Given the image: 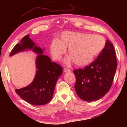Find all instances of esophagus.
<instances>
[{"label": "esophagus", "mask_w": 127, "mask_h": 127, "mask_svg": "<svg viewBox=\"0 0 127 127\" xmlns=\"http://www.w3.org/2000/svg\"><path fill=\"white\" fill-rule=\"evenodd\" d=\"M64 72H69V71H70L71 70H70V69H69V68H64Z\"/></svg>", "instance_id": "esophagus-1"}]
</instances>
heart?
I'll return each mask as SVG.
<instances>
[{"label":"heart","mask_w":127,"mask_h":127,"mask_svg":"<svg viewBox=\"0 0 127 127\" xmlns=\"http://www.w3.org/2000/svg\"><path fill=\"white\" fill-rule=\"evenodd\" d=\"M105 40L100 35H91L77 32H64L59 40L53 39L50 45V53L54 60L61 59L68 48L69 56L64 62L72 61L79 66L87 65L92 62L104 49Z\"/></svg>","instance_id":"obj_1"}]
</instances>
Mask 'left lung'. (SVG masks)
I'll return each mask as SVG.
<instances>
[{"label": "left lung", "mask_w": 127, "mask_h": 127, "mask_svg": "<svg viewBox=\"0 0 127 127\" xmlns=\"http://www.w3.org/2000/svg\"><path fill=\"white\" fill-rule=\"evenodd\" d=\"M117 66L114 45L107 40L105 47L95 61L83 69L74 70L77 95L86 101L102 98L111 87Z\"/></svg>", "instance_id": "8db88e82"}]
</instances>
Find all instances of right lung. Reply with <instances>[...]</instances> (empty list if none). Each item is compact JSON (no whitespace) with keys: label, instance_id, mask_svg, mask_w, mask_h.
I'll return each instance as SVG.
<instances>
[{"label":"right lung","instance_id":"right-lung-1","mask_svg":"<svg viewBox=\"0 0 127 127\" xmlns=\"http://www.w3.org/2000/svg\"><path fill=\"white\" fill-rule=\"evenodd\" d=\"M27 49H32L39 54L36 60V74L30 85L26 87L16 89L15 91L21 98L29 104L45 105L52 98L57 81L62 74L63 68L58 64L51 62L49 57L42 55V50L35 45L29 35L23 37L20 44L16 45L10 56Z\"/></svg>","mask_w":127,"mask_h":127}]
</instances>
